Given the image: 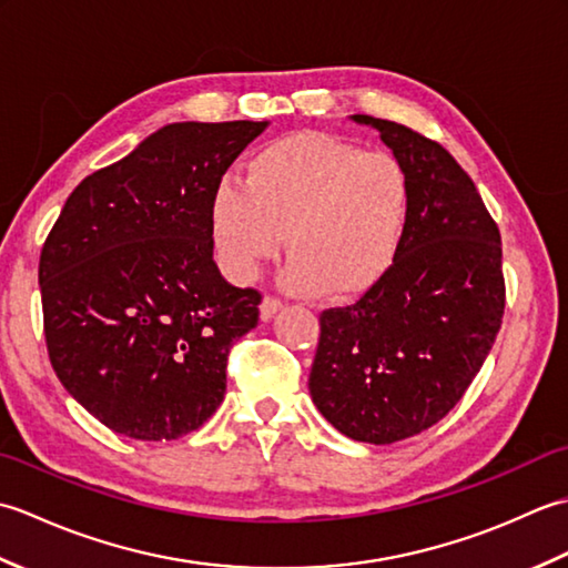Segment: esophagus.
I'll list each match as a JSON object with an SVG mask.
<instances>
[{
    "label": "esophagus",
    "mask_w": 568,
    "mask_h": 568,
    "mask_svg": "<svg viewBox=\"0 0 568 568\" xmlns=\"http://www.w3.org/2000/svg\"><path fill=\"white\" fill-rule=\"evenodd\" d=\"M277 310H283V303L277 297H263L261 303V320H271Z\"/></svg>",
    "instance_id": "esophagus-1"
}]
</instances>
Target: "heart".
Instances as JSON below:
<instances>
[{
	"instance_id": "b5f03b06",
	"label": "heart",
	"mask_w": 568,
	"mask_h": 568,
	"mask_svg": "<svg viewBox=\"0 0 568 568\" xmlns=\"http://www.w3.org/2000/svg\"><path fill=\"white\" fill-rule=\"evenodd\" d=\"M409 214L413 183L393 153L297 131L253 151L244 183H216L210 236L226 273L248 283L287 234L291 291L354 297L388 275Z\"/></svg>"
}]
</instances>
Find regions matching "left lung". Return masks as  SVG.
I'll use <instances>...</instances> for the list:
<instances>
[{"instance_id": "obj_1", "label": "left lung", "mask_w": 568, "mask_h": 568, "mask_svg": "<svg viewBox=\"0 0 568 568\" xmlns=\"http://www.w3.org/2000/svg\"><path fill=\"white\" fill-rule=\"evenodd\" d=\"M352 119L407 168L413 214L388 275L320 315L310 395L348 439L393 444L437 425L484 366L505 310L503 248L449 151L388 119Z\"/></svg>"}]
</instances>
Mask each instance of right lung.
Listing matches in <instances>:
<instances>
[{
  "label": "right lung",
  "mask_w": 568,
  "mask_h": 568,
  "mask_svg": "<svg viewBox=\"0 0 568 568\" xmlns=\"http://www.w3.org/2000/svg\"><path fill=\"white\" fill-rule=\"evenodd\" d=\"M268 122H178L72 190L48 234L41 303L63 388L104 427L171 442L224 400L226 356L258 291L212 258L210 200Z\"/></svg>",
  "instance_id": "obj_1"
}]
</instances>
